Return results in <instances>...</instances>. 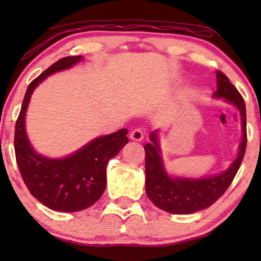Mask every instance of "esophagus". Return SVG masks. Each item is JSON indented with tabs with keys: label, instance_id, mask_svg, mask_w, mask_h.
<instances>
[{
	"label": "esophagus",
	"instance_id": "34e87169",
	"mask_svg": "<svg viewBox=\"0 0 261 261\" xmlns=\"http://www.w3.org/2000/svg\"><path fill=\"white\" fill-rule=\"evenodd\" d=\"M129 138L130 140L133 141H142L144 140V133H142V130L139 129V128H135V129L130 132Z\"/></svg>",
	"mask_w": 261,
	"mask_h": 261
}]
</instances>
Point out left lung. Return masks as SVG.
Segmentation results:
<instances>
[{"label":"left lung","mask_w":261,"mask_h":261,"mask_svg":"<svg viewBox=\"0 0 261 261\" xmlns=\"http://www.w3.org/2000/svg\"><path fill=\"white\" fill-rule=\"evenodd\" d=\"M216 80L217 89L213 97L233 105L241 117L242 135L237 158L227 170L213 176L185 177L171 174L163 159L160 129L153 130L149 134L151 142L145 145L146 194L153 204L164 212L183 215L209 208L226 192L244 159L247 144L245 101L226 74L216 71Z\"/></svg>","instance_id":"1"}]
</instances>
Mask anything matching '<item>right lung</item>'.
Instances as JSON below:
<instances>
[{"label":"right lung","mask_w":261,"mask_h":261,"mask_svg":"<svg viewBox=\"0 0 261 261\" xmlns=\"http://www.w3.org/2000/svg\"><path fill=\"white\" fill-rule=\"evenodd\" d=\"M83 56L58 60L28 85L15 126V155L28 190L47 208L60 213L87 209L101 197L107 185V165L128 142V129L101 135L62 158H51L37 152L26 130L28 105L35 89L56 72L71 69Z\"/></svg>","instance_id":"add662e5"}]
</instances>
